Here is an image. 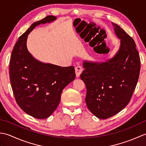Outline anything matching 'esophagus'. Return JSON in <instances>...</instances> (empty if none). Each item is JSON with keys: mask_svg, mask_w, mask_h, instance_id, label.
Segmentation results:
<instances>
[{"mask_svg": "<svg viewBox=\"0 0 146 146\" xmlns=\"http://www.w3.org/2000/svg\"><path fill=\"white\" fill-rule=\"evenodd\" d=\"M82 71H83V69H82V66H78L75 68V73H76V78H78L80 75H81V73H82Z\"/></svg>", "mask_w": 146, "mask_h": 146, "instance_id": "34e87169", "label": "esophagus"}]
</instances>
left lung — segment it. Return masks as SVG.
<instances>
[{"label": "left lung", "instance_id": "obj_1", "mask_svg": "<svg viewBox=\"0 0 146 146\" xmlns=\"http://www.w3.org/2000/svg\"><path fill=\"white\" fill-rule=\"evenodd\" d=\"M120 39L119 51L105 62L84 61L80 78L86 88L85 102L100 119L113 116L131 100L138 82L141 63L135 43L124 30L111 23Z\"/></svg>", "mask_w": 146, "mask_h": 146}]
</instances>
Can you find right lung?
<instances>
[{
    "label": "right lung",
    "instance_id": "obj_1",
    "mask_svg": "<svg viewBox=\"0 0 146 146\" xmlns=\"http://www.w3.org/2000/svg\"><path fill=\"white\" fill-rule=\"evenodd\" d=\"M56 19L48 15L34 23L19 38L12 51L9 75L17 105L38 119L48 118L56 109L63 90L75 78L73 66L61 67L37 60L27 50V36L35 27Z\"/></svg>",
    "mask_w": 146,
    "mask_h": 146
}]
</instances>
